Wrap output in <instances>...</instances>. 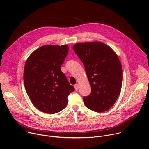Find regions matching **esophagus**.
Here are the masks:
<instances>
[{
  "mask_svg": "<svg viewBox=\"0 0 149 149\" xmlns=\"http://www.w3.org/2000/svg\"><path fill=\"white\" fill-rule=\"evenodd\" d=\"M74 88H75V91H77V90H78V88H79V85H78V84H77L74 85Z\"/></svg>",
  "mask_w": 149,
  "mask_h": 149,
  "instance_id": "1",
  "label": "esophagus"
}]
</instances>
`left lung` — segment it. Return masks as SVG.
Segmentation results:
<instances>
[{"label": "left lung", "instance_id": "1", "mask_svg": "<svg viewBox=\"0 0 149 149\" xmlns=\"http://www.w3.org/2000/svg\"><path fill=\"white\" fill-rule=\"evenodd\" d=\"M73 49L83 63L91 88L90 94L83 98L85 105L98 113L107 111L121 90L122 67L117 55L98 41L77 43Z\"/></svg>", "mask_w": 149, "mask_h": 149}]
</instances>
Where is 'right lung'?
<instances>
[{"mask_svg": "<svg viewBox=\"0 0 149 149\" xmlns=\"http://www.w3.org/2000/svg\"><path fill=\"white\" fill-rule=\"evenodd\" d=\"M67 45H44L27 59L24 72L26 91L35 107L47 114L57 113L75 90L61 70L68 52Z\"/></svg>", "mask_w": 149, "mask_h": 149, "instance_id": "obj_1", "label": "right lung"}]
</instances>
